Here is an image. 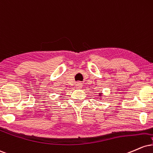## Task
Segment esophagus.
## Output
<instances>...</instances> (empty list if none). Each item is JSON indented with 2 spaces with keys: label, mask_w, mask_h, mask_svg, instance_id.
Returning <instances> with one entry per match:
<instances>
[{
  "label": "esophagus",
  "mask_w": 153,
  "mask_h": 153,
  "mask_svg": "<svg viewBox=\"0 0 153 153\" xmlns=\"http://www.w3.org/2000/svg\"><path fill=\"white\" fill-rule=\"evenodd\" d=\"M75 86H76V88H79V89H81V88L83 87V84H82V82H76V84H75Z\"/></svg>",
  "instance_id": "1"
}]
</instances>
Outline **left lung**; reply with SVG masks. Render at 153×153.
Masks as SVG:
<instances>
[{
    "label": "left lung",
    "instance_id": "left-lung-1",
    "mask_svg": "<svg viewBox=\"0 0 153 153\" xmlns=\"http://www.w3.org/2000/svg\"><path fill=\"white\" fill-rule=\"evenodd\" d=\"M99 97H100V99H102V92L99 93Z\"/></svg>",
    "mask_w": 153,
    "mask_h": 153
}]
</instances>
